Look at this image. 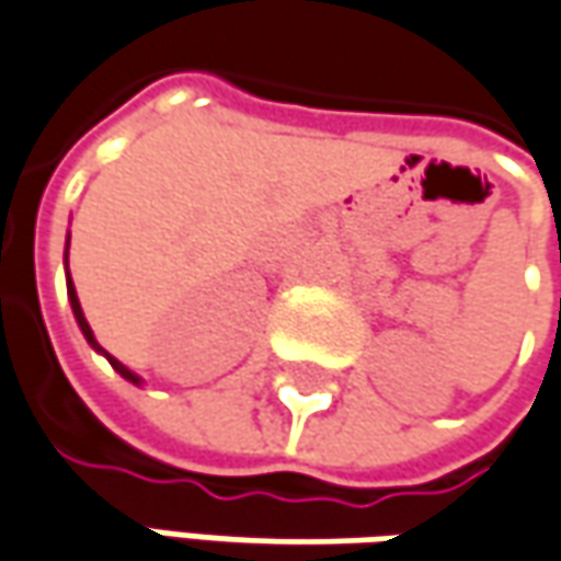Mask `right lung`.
<instances>
[{
  "label": "right lung",
  "instance_id": "1",
  "mask_svg": "<svg viewBox=\"0 0 561 561\" xmlns=\"http://www.w3.org/2000/svg\"><path fill=\"white\" fill-rule=\"evenodd\" d=\"M66 256H69V241H66ZM66 291H69V305H72V313H76V320H79V330L84 333V340H88V346L94 348V352H101L111 365H114V371L119 375V378H126L129 383H142V378L139 375H133L123 362H116L114 355L111 352H104L101 348V343L94 340V333H91V327H88V320H84V313H82V305H79V295H76V285H72V276H69V270H66Z\"/></svg>",
  "mask_w": 561,
  "mask_h": 561
}]
</instances>
